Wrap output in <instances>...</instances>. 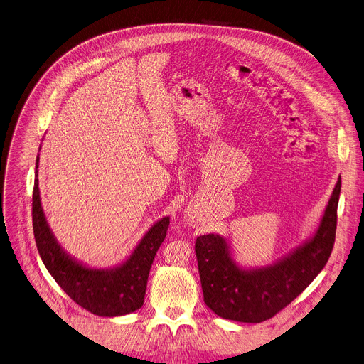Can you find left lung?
I'll return each instance as SVG.
<instances>
[{
  "instance_id": "obj_1",
  "label": "left lung",
  "mask_w": 364,
  "mask_h": 364,
  "mask_svg": "<svg viewBox=\"0 0 364 364\" xmlns=\"http://www.w3.org/2000/svg\"><path fill=\"white\" fill-rule=\"evenodd\" d=\"M340 190L341 177L315 232L269 266H241L234 258L228 238L219 234L197 238L194 251L206 306L225 319L258 323L270 319L296 299L321 273L331 255Z\"/></svg>"
}]
</instances>
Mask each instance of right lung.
Segmentation results:
<instances>
[{"label": "right lung", "mask_w": 364, "mask_h": 364, "mask_svg": "<svg viewBox=\"0 0 364 364\" xmlns=\"http://www.w3.org/2000/svg\"><path fill=\"white\" fill-rule=\"evenodd\" d=\"M41 151V148H39ZM39 154L33 188V232L45 267L71 299L98 316H122L144 305L152 261L167 237L170 216L156 220L130 255L110 269H92L70 255L58 242L45 216L39 191Z\"/></svg>", "instance_id": "add662e5"}]
</instances>
